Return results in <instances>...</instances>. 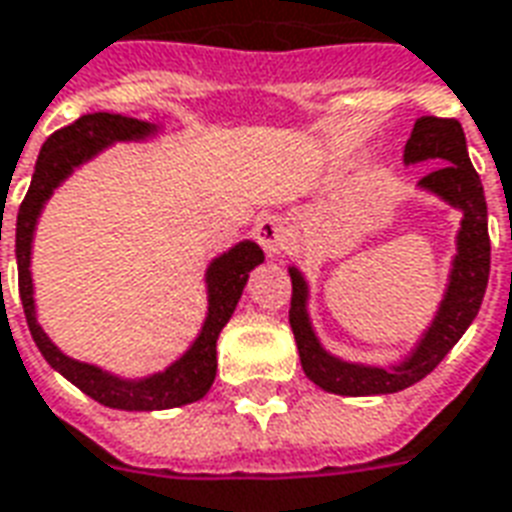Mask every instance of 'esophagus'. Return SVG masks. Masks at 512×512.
<instances>
[{
    "label": "esophagus",
    "instance_id": "obj_1",
    "mask_svg": "<svg viewBox=\"0 0 512 512\" xmlns=\"http://www.w3.org/2000/svg\"><path fill=\"white\" fill-rule=\"evenodd\" d=\"M253 234H256V240H259V245L264 248V253H267L270 259H275V256L288 245V226L280 215H267V218H261L259 224H256V229H253Z\"/></svg>",
    "mask_w": 512,
    "mask_h": 512
}]
</instances>
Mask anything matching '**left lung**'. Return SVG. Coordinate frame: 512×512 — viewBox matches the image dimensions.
I'll return each instance as SVG.
<instances>
[{
  "instance_id": "1",
  "label": "left lung",
  "mask_w": 512,
  "mask_h": 512,
  "mask_svg": "<svg viewBox=\"0 0 512 512\" xmlns=\"http://www.w3.org/2000/svg\"><path fill=\"white\" fill-rule=\"evenodd\" d=\"M440 161L437 167L418 180V188L443 199L445 205L461 213L456 232V253L451 259V272L445 283V294L437 305L432 324L426 326L416 345L399 361L386 367L345 361L326 351L318 340L310 321V283L297 264L288 267L291 275V310L288 324L297 340L302 370L315 386L340 397H375L394 394L402 388L424 380L429 372L445 359V353L459 343L461 334L475 321L486 286H489L491 240H489V210L483 197V183L472 167L467 140L459 121L453 118H418L410 140L405 145V167Z\"/></svg>"
}]
</instances>
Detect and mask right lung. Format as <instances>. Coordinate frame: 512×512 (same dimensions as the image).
Returning a JSON list of instances; mask_svg holds the SVG:
<instances>
[{
	"label": "right lung",
	"instance_id": "obj_1",
	"mask_svg": "<svg viewBox=\"0 0 512 512\" xmlns=\"http://www.w3.org/2000/svg\"><path fill=\"white\" fill-rule=\"evenodd\" d=\"M164 132L159 124L129 118L118 113H91L80 115L75 124L64 126L53 132L42 145L37 164H34L32 186L23 197L15 224V261H18V291H21L23 313L32 332L34 343L51 364L53 370L78 386L83 394L96 399L99 405L113 410H129V413H151V410H169L197 402L210 391L218 370L215 345L218 337L229 324L234 307L240 302L242 288L248 283L253 267L264 261V253L253 240H240L229 251L218 253L210 259L205 270L207 291V313L199 326V334L186 351L169 367L140 378H124L115 372L91 364V361L72 359L59 345L45 334L37 321V302H34V280H32V245L37 221L42 210L53 197V191L72 178V172L96 159L115 142H145L159 137Z\"/></svg>",
	"mask_w": 512,
	"mask_h": 512
}]
</instances>
